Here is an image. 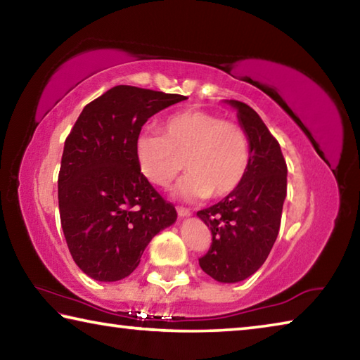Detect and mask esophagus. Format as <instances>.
<instances>
[{"mask_svg":"<svg viewBox=\"0 0 360 360\" xmlns=\"http://www.w3.org/2000/svg\"><path fill=\"white\" fill-rule=\"evenodd\" d=\"M178 214H179V217H187V216H191L192 214V211L191 210H187V208H182V206H178Z\"/></svg>","mask_w":360,"mask_h":360,"instance_id":"1","label":"esophagus"}]
</instances>
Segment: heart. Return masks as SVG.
<instances>
[{"instance_id": "1", "label": "heart", "mask_w": 360, "mask_h": 360, "mask_svg": "<svg viewBox=\"0 0 360 360\" xmlns=\"http://www.w3.org/2000/svg\"><path fill=\"white\" fill-rule=\"evenodd\" d=\"M162 133H141L135 144L139 169L150 184L168 187L186 165L188 174L176 188L179 197L224 198L245 179L251 148L236 122L188 109L163 120Z\"/></svg>"}]
</instances>
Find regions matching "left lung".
<instances>
[{"label":"left lung","instance_id":"obj_1","mask_svg":"<svg viewBox=\"0 0 360 360\" xmlns=\"http://www.w3.org/2000/svg\"><path fill=\"white\" fill-rule=\"evenodd\" d=\"M229 103L249 138L248 173L235 192L197 212L212 236L198 264L219 283L243 281L264 265L276 241L288 193V165L276 138L251 106Z\"/></svg>","mask_w":360,"mask_h":360}]
</instances>
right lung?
<instances>
[{
    "label": "right lung",
    "mask_w": 360,
    "mask_h": 360,
    "mask_svg": "<svg viewBox=\"0 0 360 360\" xmlns=\"http://www.w3.org/2000/svg\"><path fill=\"white\" fill-rule=\"evenodd\" d=\"M186 100L176 94L115 85L82 109L65 141L58 208L76 265L96 281L131 275L149 241L178 214L139 169L141 127Z\"/></svg>",
    "instance_id": "right-lung-1"
}]
</instances>
